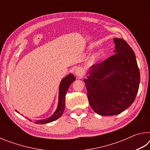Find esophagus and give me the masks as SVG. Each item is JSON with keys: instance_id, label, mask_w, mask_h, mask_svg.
I'll return each mask as SVG.
<instances>
[{"instance_id": "esophagus-1", "label": "esophagus", "mask_w": 150, "mask_h": 150, "mask_svg": "<svg viewBox=\"0 0 150 150\" xmlns=\"http://www.w3.org/2000/svg\"><path fill=\"white\" fill-rule=\"evenodd\" d=\"M75 75L78 77H82L83 75H84V71L81 68H77L75 70Z\"/></svg>"}]
</instances>
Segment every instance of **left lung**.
Listing matches in <instances>:
<instances>
[{
	"label": "left lung",
	"mask_w": 150,
	"mask_h": 150,
	"mask_svg": "<svg viewBox=\"0 0 150 150\" xmlns=\"http://www.w3.org/2000/svg\"><path fill=\"white\" fill-rule=\"evenodd\" d=\"M115 54L91 67L85 79L91 108L98 115H116L130 106L138 91L140 75L136 55L127 42L114 38Z\"/></svg>",
	"instance_id": "1"
}]
</instances>
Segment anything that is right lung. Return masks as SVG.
<instances>
[{"label":"right lung","instance_id":"add662e5","mask_svg":"<svg viewBox=\"0 0 150 150\" xmlns=\"http://www.w3.org/2000/svg\"><path fill=\"white\" fill-rule=\"evenodd\" d=\"M75 80V76L71 73L63 79L60 83L59 86V104L56 111L55 112L54 115L50 118H48L45 120H39L35 122V124H45L49 123L51 122H53L57 119L59 118L62 115L65 108V95L66 93L69 88L71 84ZM17 112V111H16Z\"/></svg>","mask_w":150,"mask_h":150}]
</instances>
